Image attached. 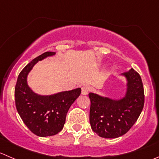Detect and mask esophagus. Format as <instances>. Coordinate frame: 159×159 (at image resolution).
I'll list each match as a JSON object with an SVG mask.
<instances>
[{
  "mask_svg": "<svg viewBox=\"0 0 159 159\" xmlns=\"http://www.w3.org/2000/svg\"><path fill=\"white\" fill-rule=\"evenodd\" d=\"M89 87L84 86V87H82V89H81V94H82L83 95H88V94H89Z\"/></svg>",
  "mask_w": 159,
  "mask_h": 159,
  "instance_id": "1",
  "label": "esophagus"
}]
</instances>
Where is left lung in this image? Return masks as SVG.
<instances>
[{
  "label": "left lung",
  "mask_w": 159,
  "mask_h": 159,
  "mask_svg": "<svg viewBox=\"0 0 159 159\" xmlns=\"http://www.w3.org/2000/svg\"><path fill=\"white\" fill-rule=\"evenodd\" d=\"M126 79L124 96L112 98L91 92L90 120L92 130L99 137L116 138L125 134L139 117L144 103L142 80L133 68L122 74Z\"/></svg>",
  "instance_id": "8db88e82"
}]
</instances>
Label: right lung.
Returning <instances> with one entry per match:
<instances>
[{
  "mask_svg": "<svg viewBox=\"0 0 159 159\" xmlns=\"http://www.w3.org/2000/svg\"><path fill=\"white\" fill-rule=\"evenodd\" d=\"M54 52H46L32 60L20 72L15 89V106L24 124L39 137L57 134L64 127L68 109L81 95V88L52 95H39L29 86L27 78L34 66Z\"/></svg>",
  "mask_w": 159,
  "mask_h": 159,
  "instance_id": "obj_1",
  "label": "right lung"
}]
</instances>
